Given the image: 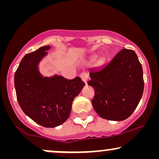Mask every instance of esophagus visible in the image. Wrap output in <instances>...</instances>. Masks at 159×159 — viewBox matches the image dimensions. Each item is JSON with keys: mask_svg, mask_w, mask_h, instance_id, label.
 Here are the masks:
<instances>
[{"mask_svg": "<svg viewBox=\"0 0 159 159\" xmlns=\"http://www.w3.org/2000/svg\"><path fill=\"white\" fill-rule=\"evenodd\" d=\"M81 78L82 79V81H83L84 83L87 84V80H88V75L87 73H85V72H82L81 74Z\"/></svg>", "mask_w": 159, "mask_h": 159, "instance_id": "34e87169", "label": "esophagus"}]
</instances>
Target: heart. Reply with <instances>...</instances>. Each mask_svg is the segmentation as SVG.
Here are the masks:
<instances>
[{
    "instance_id": "1",
    "label": "heart",
    "mask_w": 159,
    "mask_h": 159,
    "mask_svg": "<svg viewBox=\"0 0 159 159\" xmlns=\"http://www.w3.org/2000/svg\"><path fill=\"white\" fill-rule=\"evenodd\" d=\"M95 57H96V56H93V57H92V58H93V59H94Z\"/></svg>"
}]
</instances>
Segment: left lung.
<instances>
[{
  "instance_id": "obj_1",
  "label": "left lung",
  "mask_w": 159,
  "mask_h": 159,
  "mask_svg": "<svg viewBox=\"0 0 159 159\" xmlns=\"http://www.w3.org/2000/svg\"><path fill=\"white\" fill-rule=\"evenodd\" d=\"M95 90L92 105L103 119L122 121L130 116L143 92V69L136 53L123 48L101 68L90 70Z\"/></svg>"
}]
</instances>
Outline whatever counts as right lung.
Wrapping results in <instances>:
<instances>
[{
	"label": "right lung",
	"instance_id": "obj_1",
	"mask_svg": "<svg viewBox=\"0 0 159 159\" xmlns=\"http://www.w3.org/2000/svg\"><path fill=\"white\" fill-rule=\"evenodd\" d=\"M51 48L47 45L27 54L14 77L21 110L35 123L46 128L61 125L68 119L74 98L85 85L79 77L68 80L57 74L43 76L39 66Z\"/></svg>",
	"mask_w": 159,
	"mask_h": 159
}]
</instances>
